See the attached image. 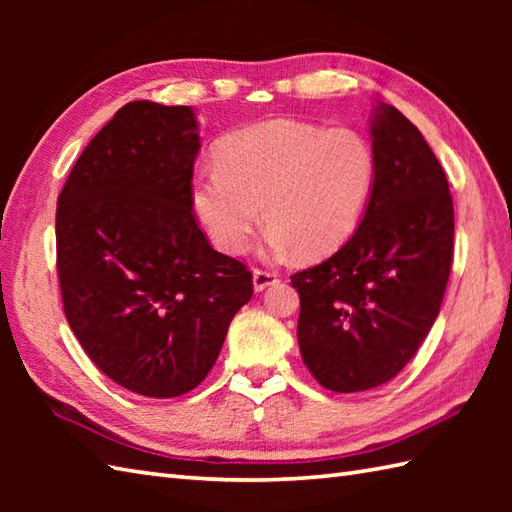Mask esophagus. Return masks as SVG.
Wrapping results in <instances>:
<instances>
[{"mask_svg":"<svg viewBox=\"0 0 512 512\" xmlns=\"http://www.w3.org/2000/svg\"><path fill=\"white\" fill-rule=\"evenodd\" d=\"M277 279H279V275L273 273V270H259V268L253 270V288H255V292H262L268 286L277 284Z\"/></svg>","mask_w":512,"mask_h":512,"instance_id":"34e87169","label":"esophagus"}]
</instances>
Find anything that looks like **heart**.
Instances as JSON below:
<instances>
[{
	"instance_id": "obj_1",
	"label": "heart",
	"mask_w": 512,
	"mask_h": 512,
	"mask_svg": "<svg viewBox=\"0 0 512 512\" xmlns=\"http://www.w3.org/2000/svg\"><path fill=\"white\" fill-rule=\"evenodd\" d=\"M215 171L191 184L195 215L224 253H239L259 222L268 246L321 259L356 231L376 184V154L354 129L288 121L255 123L224 136Z\"/></svg>"
}]
</instances>
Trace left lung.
<instances>
[{"mask_svg":"<svg viewBox=\"0 0 512 512\" xmlns=\"http://www.w3.org/2000/svg\"><path fill=\"white\" fill-rule=\"evenodd\" d=\"M376 184L354 235L292 275L303 363L339 394L387 383L427 339L453 262L449 182L418 127L378 103L369 118Z\"/></svg>","mask_w":512,"mask_h":512,"instance_id":"obj_1","label":"left lung"}]
</instances>
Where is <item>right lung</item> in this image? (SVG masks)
Masks as SVG:
<instances>
[{
  "label": "right lung",
  "mask_w": 512,
  "mask_h": 512,
  "mask_svg": "<svg viewBox=\"0 0 512 512\" xmlns=\"http://www.w3.org/2000/svg\"><path fill=\"white\" fill-rule=\"evenodd\" d=\"M198 127L187 105L127 103L57 202L65 319L105 376L147 398L198 387L253 297V275L195 222Z\"/></svg>",
  "instance_id": "add662e5"
}]
</instances>
